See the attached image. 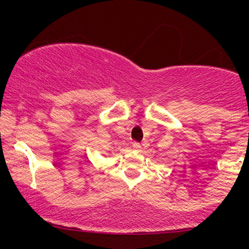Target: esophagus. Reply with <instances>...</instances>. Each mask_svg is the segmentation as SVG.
Returning a JSON list of instances; mask_svg holds the SVG:
<instances>
[{"instance_id": "obj_1", "label": "esophagus", "mask_w": 249, "mask_h": 249, "mask_svg": "<svg viewBox=\"0 0 249 249\" xmlns=\"http://www.w3.org/2000/svg\"><path fill=\"white\" fill-rule=\"evenodd\" d=\"M132 147H134V149L140 150L142 145H141V143H139V142H134V143H132Z\"/></svg>"}]
</instances>
